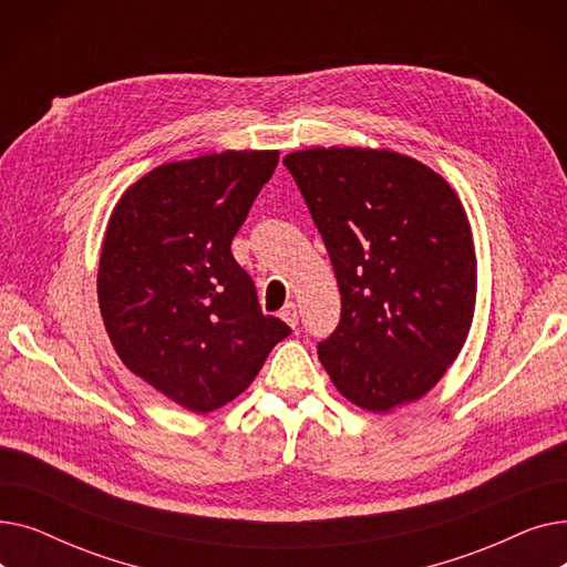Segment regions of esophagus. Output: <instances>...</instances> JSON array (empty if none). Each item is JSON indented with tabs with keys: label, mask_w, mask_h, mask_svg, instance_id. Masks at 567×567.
<instances>
[{
	"label": "esophagus",
	"mask_w": 567,
	"mask_h": 567,
	"mask_svg": "<svg viewBox=\"0 0 567 567\" xmlns=\"http://www.w3.org/2000/svg\"><path fill=\"white\" fill-rule=\"evenodd\" d=\"M280 319L285 323H289L291 329L293 326H299V310H296V303H287L282 310H280Z\"/></svg>",
	"instance_id": "obj_1"
}]
</instances>
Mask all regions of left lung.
<instances>
[{"label": "left lung", "instance_id": "obj_1", "mask_svg": "<svg viewBox=\"0 0 567 567\" xmlns=\"http://www.w3.org/2000/svg\"><path fill=\"white\" fill-rule=\"evenodd\" d=\"M329 250L342 296L317 344L336 389L385 413L421 400L462 351L475 310L464 206L427 165L389 148L331 146L285 161Z\"/></svg>", "mask_w": 567, "mask_h": 567}]
</instances>
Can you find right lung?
Returning <instances> with one entry per match:
<instances>
[{
  "label": "right lung",
  "mask_w": 567,
  "mask_h": 567,
  "mask_svg": "<svg viewBox=\"0 0 567 567\" xmlns=\"http://www.w3.org/2000/svg\"><path fill=\"white\" fill-rule=\"evenodd\" d=\"M278 152L167 163L116 202L99 264V306L122 363L195 413L241 395L291 329L264 315L229 246Z\"/></svg>",
  "instance_id": "1"
}]
</instances>
